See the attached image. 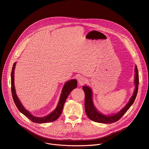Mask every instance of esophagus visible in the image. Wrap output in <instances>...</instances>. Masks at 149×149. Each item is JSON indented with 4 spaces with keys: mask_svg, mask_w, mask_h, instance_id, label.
<instances>
[{
    "mask_svg": "<svg viewBox=\"0 0 149 149\" xmlns=\"http://www.w3.org/2000/svg\"><path fill=\"white\" fill-rule=\"evenodd\" d=\"M78 83L80 84V86H82V85H84L85 83H86V79L84 77L80 76L78 78Z\"/></svg>",
    "mask_w": 149,
    "mask_h": 149,
    "instance_id": "34e87169",
    "label": "esophagus"
}]
</instances>
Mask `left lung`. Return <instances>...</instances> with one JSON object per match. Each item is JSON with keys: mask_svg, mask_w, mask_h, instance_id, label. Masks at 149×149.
Segmentation results:
<instances>
[{"mask_svg": "<svg viewBox=\"0 0 149 149\" xmlns=\"http://www.w3.org/2000/svg\"><path fill=\"white\" fill-rule=\"evenodd\" d=\"M139 84V72L137 66L135 67V78H134V84L135 90L133 95L130 98L129 102L127 103L125 107L121 110L118 113L114 114L111 116H105L99 113L95 109L93 102V92L91 89L88 86H83L82 89L85 93V110L87 116L88 118L97 123H104V124H111L119 120L123 116L127 111L132 105L133 104L138 92V86Z\"/></svg>", "mask_w": 149, "mask_h": 149, "instance_id": "8db88e82", "label": "left lung"}]
</instances>
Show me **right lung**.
<instances>
[{"instance_id": "right-lung-1", "label": "right lung", "mask_w": 149, "mask_h": 149, "mask_svg": "<svg viewBox=\"0 0 149 149\" xmlns=\"http://www.w3.org/2000/svg\"><path fill=\"white\" fill-rule=\"evenodd\" d=\"M16 63L15 62L14 64L12 67V70L11 72V90H12V97L14 101V102L17 107V109L19 111L22 113L24 115H25L27 118H28L30 120L34 123H49V122H53L55 121L57 118H59L60 115L62 113L63 107V105H64V103L69 95L70 93L71 92L72 90L75 89L77 87V81L75 79H71L67 82L64 86H63V87L62 90V93L60 96V98L58 102V104L57 105V107L56 109L54 110V111H52L51 114L49 115L43 117H35L32 114H31L28 110H26L22 104H21L16 94V91L15 88V84H14V70L16 66Z\"/></svg>"}]
</instances>
